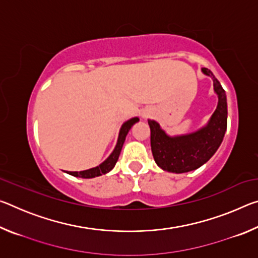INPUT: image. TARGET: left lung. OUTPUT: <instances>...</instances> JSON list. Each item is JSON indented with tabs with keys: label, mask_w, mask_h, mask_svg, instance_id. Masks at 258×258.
<instances>
[{
	"label": "left lung",
	"mask_w": 258,
	"mask_h": 258,
	"mask_svg": "<svg viewBox=\"0 0 258 258\" xmlns=\"http://www.w3.org/2000/svg\"><path fill=\"white\" fill-rule=\"evenodd\" d=\"M203 73L213 77L214 90L218 95L216 110L205 127L195 133L172 138L155 120H148L152 155L156 164L164 171L178 174L197 169L212 158L223 141L228 125L225 91L209 69L203 68Z\"/></svg>",
	"instance_id": "left-lung-1"
}]
</instances>
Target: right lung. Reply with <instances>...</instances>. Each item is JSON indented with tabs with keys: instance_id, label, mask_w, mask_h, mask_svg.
<instances>
[{
	"instance_id": "1",
	"label": "right lung",
	"mask_w": 258,
	"mask_h": 258,
	"mask_svg": "<svg viewBox=\"0 0 258 258\" xmlns=\"http://www.w3.org/2000/svg\"><path fill=\"white\" fill-rule=\"evenodd\" d=\"M139 121L138 117L135 118H132L126 121V123L123 124L121 128L119 131V137H118V141H117V145L115 147V149L111 152V155L108 157V158L103 161L101 165L97 166V167L91 168V169H86V171H82V172H67L68 174H71L73 176L76 177H82V178H92L95 176L102 175V174H106L108 172H110L111 169L115 167V165L118 160L119 154L121 151V148H123V145L125 142V138L127 135L128 131L131 130V127Z\"/></svg>"
}]
</instances>
